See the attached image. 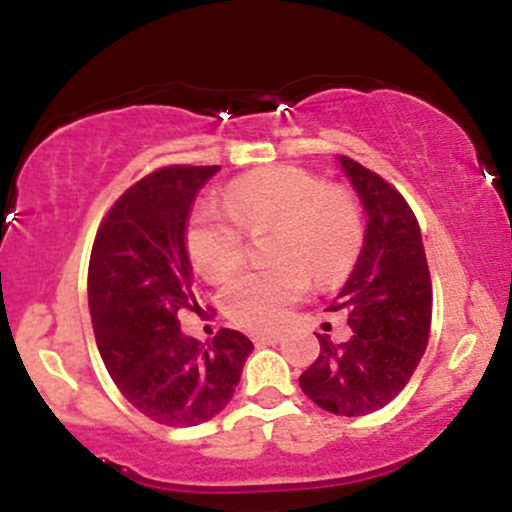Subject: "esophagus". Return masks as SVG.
Masks as SVG:
<instances>
[{"label":"esophagus","instance_id":"obj_1","mask_svg":"<svg viewBox=\"0 0 512 512\" xmlns=\"http://www.w3.org/2000/svg\"><path fill=\"white\" fill-rule=\"evenodd\" d=\"M252 342H255L257 347H275V344L282 342V337L280 334H255Z\"/></svg>","mask_w":512,"mask_h":512}]
</instances>
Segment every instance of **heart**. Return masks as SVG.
<instances>
[{"instance_id": "obj_1", "label": "heart", "mask_w": 512, "mask_h": 512, "mask_svg": "<svg viewBox=\"0 0 512 512\" xmlns=\"http://www.w3.org/2000/svg\"><path fill=\"white\" fill-rule=\"evenodd\" d=\"M223 208L200 210L185 232V247L203 280L227 282L245 262V235H265V270L247 272L225 289L220 307L232 324L250 332H277L289 307L319 285L349 275L364 242V218L344 188H327L307 170L265 168L235 180Z\"/></svg>"}]
</instances>
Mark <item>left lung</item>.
<instances>
[{
	"label": "left lung",
	"mask_w": 512,
	"mask_h": 512,
	"mask_svg": "<svg viewBox=\"0 0 512 512\" xmlns=\"http://www.w3.org/2000/svg\"><path fill=\"white\" fill-rule=\"evenodd\" d=\"M366 215L364 245L332 312H349L352 337L317 334L319 356L299 376L304 394L337 416L384 409L409 384L431 332V275L409 203L364 165L339 156Z\"/></svg>",
	"instance_id": "obj_1"
}]
</instances>
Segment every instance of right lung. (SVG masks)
Segmentation results:
<instances>
[{
	"mask_svg": "<svg viewBox=\"0 0 512 512\" xmlns=\"http://www.w3.org/2000/svg\"><path fill=\"white\" fill-rule=\"evenodd\" d=\"M218 170L170 165L138 180L106 215L91 252L98 352L121 394L163 426L218 416L255 349L235 329H220L205 344L180 332L178 309L195 304L185 232L200 188Z\"/></svg>",
	"mask_w": 512,
	"mask_h": 512,
	"instance_id": "obj_1",
	"label": "right lung"
}]
</instances>
